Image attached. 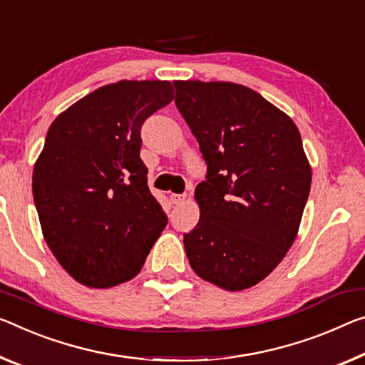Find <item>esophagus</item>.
I'll return each instance as SVG.
<instances>
[{
    "mask_svg": "<svg viewBox=\"0 0 365 365\" xmlns=\"http://www.w3.org/2000/svg\"><path fill=\"white\" fill-rule=\"evenodd\" d=\"M170 200H172V203H175V205H180V203H183L185 200H187V195H172L170 196Z\"/></svg>",
    "mask_w": 365,
    "mask_h": 365,
    "instance_id": "1",
    "label": "esophagus"
}]
</instances>
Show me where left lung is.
I'll use <instances>...</instances> for the list:
<instances>
[{"instance_id": "left-lung-1", "label": "left lung", "mask_w": 365, "mask_h": 365, "mask_svg": "<svg viewBox=\"0 0 365 365\" xmlns=\"http://www.w3.org/2000/svg\"><path fill=\"white\" fill-rule=\"evenodd\" d=\"M175 103L200 143L206 182L195 190L200 221L183 234L201 279L225 291L263 281L296 240L312 167L297 126L250 88L173 81Z\"/></svg>"}]
</instances>
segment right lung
Here are the masks:
<instances>
[{"instance_id": "1", "label": "right lung", "mask_w": 365, "mask_h": 365, "mask_svg": "<svg viewBox=\"0 0 365 365\" xmlns=\"http://www.w3.org/2000/svg\"><path fill=\"white\" fill-rule=\"evenodd\" d=\"M169 81L102 86L50 125L34 165L43 239L81 284L107 289L140 273L167 224L140 158L141 125L170 103Z\"/></svg>"}]
</instances>
